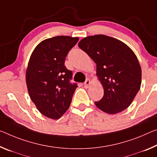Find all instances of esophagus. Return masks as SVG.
Instances as JSON below:
<instances>
[{"label":"esophagus","instance_id":"obj_1","mask_svg":"<svg viewBox=\"0 0 157 157\" xmlns=\"http://www.w3.org/2000/svg\"><path fill=\"white\" fill-rule=\"evenodd\" d=\"M91 84V81H90V79H86V80L85 81V82H84V86L85 88H89V85H90Z\"/></svg>","mask_w":157,"mask_h":157}]
</instances>
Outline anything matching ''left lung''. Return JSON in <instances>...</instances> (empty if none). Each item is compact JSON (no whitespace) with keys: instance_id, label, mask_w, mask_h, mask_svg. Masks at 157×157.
Returning <instances> with one entry per match:
<instances>
[{"instance_id":"8db88e82","label":"left lung","mask_w":157,"mask_h":157,"mask_svg":"<svg viewBox=\"0 0 157 157\" xmlns=\"http://www.w3.org/2000/svg\"><path fill=\"white\" fill-rule=\"evenodd\" d=\"M78 47L96 63V76L104 95L96 105L104 113L114 114L128 108L141 85L142 71L130 47L119 40L96 35L82 39Z\"/></svg>"}]
</instances>
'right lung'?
Returning <instances> with one entry per match:
<instances>
[{"label": "right lung", "mask_w": 157, "mask_h": 157, "mask_svg": "<svg viewBox=\"0 0 157 157\" xmlns=\"http://www.w3.org/2000/svg\"><path fill=\"white\" fill-rule=\"evenodd\" d=\"M79 38L56 36L44 40L32 52L26 72L30 98L40 113L58 119L69 108L78 87L71 84V71L64 65L68 52Z\"/></svg>", "instance_id": "1"}]
</instances>
